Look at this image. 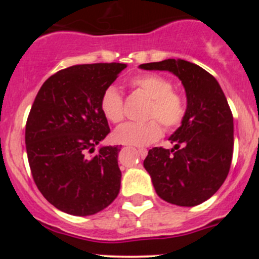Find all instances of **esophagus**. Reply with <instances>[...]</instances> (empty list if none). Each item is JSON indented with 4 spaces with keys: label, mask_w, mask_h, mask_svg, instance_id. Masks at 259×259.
Instances as JSON below:
<instances>
[{
    "label": "esophagus",
    "mask_w": 259,
    "mask_h": 259,
    "mask_svg": "<svg viewBox=\"0 0 259 259\" xmlns=\"http://www.w3.org/2000/svg\"><path fill=\"white\" fill-rule=\"evenodd\" d=\"M138 151H139L140 156H141L142 158L147 156V150H146V148H138Z\"/></svg>",
    "instance_id": "obj_1"
}]
</instances>
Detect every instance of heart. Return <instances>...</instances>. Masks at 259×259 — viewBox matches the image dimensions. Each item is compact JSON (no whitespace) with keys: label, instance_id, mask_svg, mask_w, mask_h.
Listing matches in <instances>:
<instances>
[{"label":"heart","instance_id":"heart-1","mask_svg":"<svg viewBox=\"0 0 259 259\" xmlns=\"http://www.w3.org/2000/svg\"><path fill=\"white\" fill-rule=\"evenodd\" d=\"M130 86L151 100L147 109L148 120L144 124L125 123L114 130L113 140L117 144L132 146H146L153 144L163 134L158 120L167 129L180 125L186 113L183 97L173 91V84L157 74H142L130 81ZM101 111L107 120L119 123L124 118V106L120 94L109 86L101 97ZM157 120L156 121L155 119Z\"/></svg>","mask_w":259,"mask_h":259}]
</instances>
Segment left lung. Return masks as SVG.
<instances>
[{
	"label": "left lung",
	"mask_w": 259,
	"mask_h": 259,
	"mask_svg": "<svg viewBox=\"0 0 259 259\" xmlns=\"http://www.w3.org/2000/svg\"><path fill=\"white\" fill-rule=\"evenodd\" d=\"M145 70H168L181 80L186 113L169 138L174 147H153L144 167L157 195L181 207H194L212 197L230 170L234 119L215 78L184 59H164L140 65Z\"/></svg>",
	"instance_id": "left-lung-1"
}]
</instances>
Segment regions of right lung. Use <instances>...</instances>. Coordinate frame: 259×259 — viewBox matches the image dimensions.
I'll return each mask as SVG.
<instances>
[{"label": "right lung", "instance_id": "add662e5", "mask_svg": "<svg viewBox=\"0 0 259 259\" xmlns=\"http://www.w3.org/2000/svg\"><path fill=\"white\" fill-rule=\"evenodd\" d=\"M124 63L79 64L50 76L38 90L25 126L29 165L37 189L57 209L92 215L120 190L118 146L95 147L108 135L103 92Z\"/></svg>", "mask_w": 259, "mask_h": 259}]
</instances>
